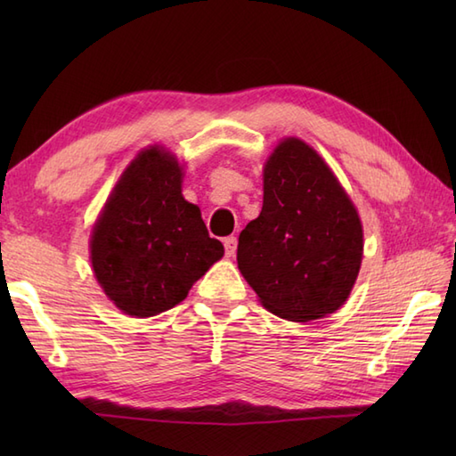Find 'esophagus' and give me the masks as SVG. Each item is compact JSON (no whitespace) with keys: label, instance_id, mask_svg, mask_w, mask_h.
I'll use <instances>...</instances> for the list:
<instances>
[{"label":"esophagus","instance_id":"1","mask_svg":"<svg viewBox=\"0 0 456 456\" xmlns=\"http://www.w3.org/2000/svg\"><path fill=\"white\" fill-rule=\"evenodd\" d=\"M223 245H225V255L227 256H235V253H237V237H227L225 240H223Z\"/></svg>","mask_w":456,"mask_h":456}]
</instances>
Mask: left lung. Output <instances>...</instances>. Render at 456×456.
<instances>
[{
  "instance_id": "1",
  "label": "left lung",
  "mask_w": 456,
  "mask_h": 456,
  "mask_svg": "<svg viewBox=\"0 0 456 456\" xmlns=\"http://www.w3.org/2000/svg\"><path fill=\"white\" fill-rule=\"evenodd\" d=\"M362 223L327 162L296 137L265 164L263 211L240 231L237 263L260 304L289 322L341 307L362 263Z\"/></svg>"
}]
</instances>
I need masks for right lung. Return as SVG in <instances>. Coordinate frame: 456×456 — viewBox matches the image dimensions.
<instances>
[{"mask_svg":"<svg viewBox=\"0 0 456 456\" xmlns=\"http://www.w3.org/2000/svg\"><path fill=\"white\" fill-rule=\"evenodd\" d=\"M182 167L170 151H141L95 221V280L123 314L152 317L180 304L223 256L198 206L182 196Z\"/></svg>","mask_w":456,"mask_h":456,"instance_id":"1","label":"right lung"}]
</instances>
